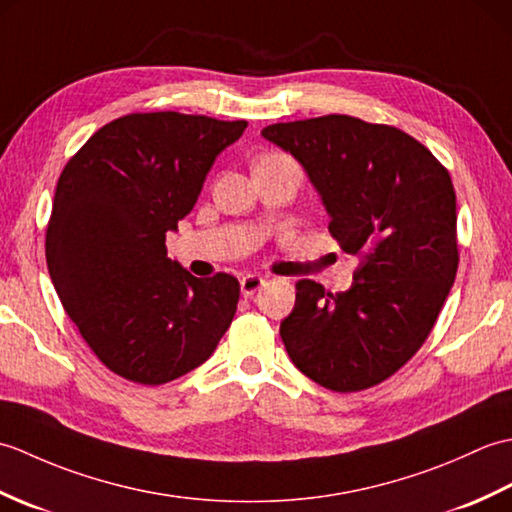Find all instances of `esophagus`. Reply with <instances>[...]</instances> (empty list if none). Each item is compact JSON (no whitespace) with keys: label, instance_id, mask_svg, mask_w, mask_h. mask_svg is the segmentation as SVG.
<instances>
[{"label":"esophagus","instance_id":"34e87169","mask_svg":"<svg viewBox=\"0 0 512 512\" xmlns=\"http://www.w3.org/2000/svg\"><path fill=\"white\" fill-rule=\"evenodd\" d=\"M262 286H266V279L259 275H244L239 279V290H242L244 297H253Z\"/></svg>","mask_w":512,"mask_h":512}]
</instances>
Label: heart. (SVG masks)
I'll list each match as a JSON object with an SVG mask.
<instances>
[{
	"label": "heart",
	"instance_id": "heart-1",
	"mask_svg": "<svg viewBox=\"0 0 512 512\" xmlns=\"http://www.w3.org/2000/svg\"><path fill=\"white\" fill-rule=\"evenodd\" d=\"M266 158H281V156H266Z\"/></svg>",
	"mask_w": 512,
	"mask_h": 512
}]
</instances>
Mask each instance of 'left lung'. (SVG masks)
Masks as SVG:
<instances>
[{"instance_id":"1","label":"left lung","mask_w":512,"mask_h":512,"mask_svg":"<svg viewBox=\"0 0 512 512\" xmlns=\"http://www.w3.org/2000/svg\"><path fill=\"white\" fill-rule=\"evenodd\" d=\"M262 136L299 162L332 237L361 257L345 292L297 281L279 328L290 361L341 394L383 383L420 350L458 273L449 171L416 138L354 116L277 123Z\"/></svg>"}]
</instances>
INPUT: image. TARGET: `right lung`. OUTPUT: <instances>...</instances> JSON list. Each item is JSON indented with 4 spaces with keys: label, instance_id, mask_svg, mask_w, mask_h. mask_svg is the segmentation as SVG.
I'll return each instance as SVG.
<instances>
[{
    "label": "right lung",
    "instance_id": "add662e5",
    "mask_svg": "<svg viewBox=\"0 0 512 512\" xmlns=\"http://www.w3.org/2000/svg\"><path fill=\"white\" fill-rule=\"evenodd\" d=\"M246 121L178 112L127 114L101 127L65 165L46 259L81 336L114 374L140 385L180 378L231 325L239 281L193 277L165 239L198 202L215 158Z\"/></svg>",
    "mask_w": 512,
    "mask_h": 512
}]
</instances>
